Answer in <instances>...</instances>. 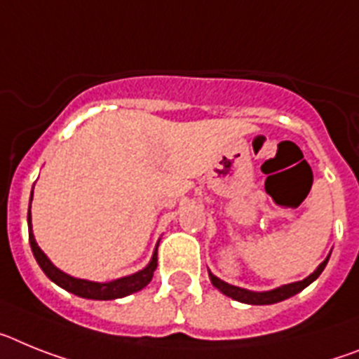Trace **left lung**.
I'll use <instances>...</instances> for the list:
<instances>
[{"label":"left lung","instance_id":"obj_1","mask_svg":"<svg viewBox=\"0 0 359 359\" xmlns=\"http://www.w3.org/2000/svg\"><path fill=\"white\" fill-rule=\"evenodd\" d=\"M329 257H327L325 260H323L322 264L316 267V269H314V273H311L307 278L300 280V282L285 283V285H280V287L271 289V291H260V292L249 291V289H244V287H236V285H231V283L224 282V280H220L218 276H215L210 269H208V273H210V280L215 287L222 292V294L233 298V300L242 302V304H249V305H271V304H278V302H282V300H287V298H291V296H294V294H298L300 291H304L307 285H311V283H313L314 280L320 276V274H322V271L325 269L327 262H329Z\"/></svg>","mask_w":359,"mask_h":359}]
</instances>
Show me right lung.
Returning <instances> with one entry per match:
<instances>
[{"label":"right lung","instance_id":"add662e5","mask_svg":"<svg viewBox=\"0 0 359 359\" xmlns=\"http://www.w3.org/2000/svg\"><path fill=\"white\" fill-rule=\"evenodd\" d=\"M34 197V188L30 193V202ZM29 240L30 248H32V253L36 262L39 264V267L43 269V273L48 276L54 283H57L59 287H63L65 291L72 292V294L81 296V298H88V300H117V298H124V296L132 294V292L141 291L151 282L154 278V271L157 269V248H155L154 255H151V260H149L148 266L144 269L137 271L133 274H128L123 278L111 280V282H92V280L85 278H76V276H70V274L63 273L61 269L50 262V258L46 257L41 251V248L37 245L36 238H34L32 233V215H30V205H29Z\"/></svg>","mask_w":359,"mask_h":359}]
</instances>
